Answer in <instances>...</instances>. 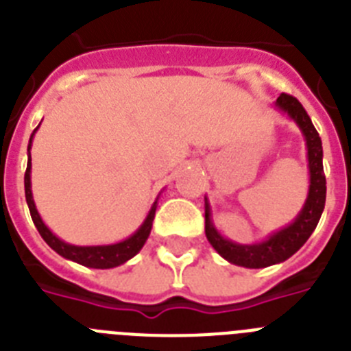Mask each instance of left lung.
Returning <instances> with one entry per match:
<instances>
[{
  "instance_id": "1",
  "label": "left lung",
  "mask_w": 351,
  "mask_h": 351,
  "mask_svg": "<svg viewBox=\"0 0 351 351\" xmlns=\"http://www.w3.org/2000/svg\"><path fill=\"white\" fill-rule=\"evenodd\" d=\"M276 107L283 110L285 114L295 121L297 126L302 132L306 138V147H308V165H309V191L306 204L293 221L283 230L269 235L265 241L256 244H235L228 239L223 237L210 221V207L206 198V235L210 246L218 251L219 255L230 263L241 265L247 269H262L281 263L290 258L293 253L304 246L309 235L316 228L320 216L325 207V195H327V186H325L324 176V149H322V138L313 126L311 117L304 110L300 101L295 96H290L287 93H281L280 98L276 100Z\"/></svg>"
}]
</instances>
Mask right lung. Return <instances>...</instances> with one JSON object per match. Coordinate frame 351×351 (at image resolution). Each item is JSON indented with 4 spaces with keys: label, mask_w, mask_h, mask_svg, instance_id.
Masks as SVG:
<instances>
[{
    "label": "right lung",
    "mask_w": 351,
    "mask_h": 351,
    "mask_svg": "<svg viewBox=\"0 0 351 351\" xmlns=\"http://www.w3.org/2000/svg\"><path fill=\"white\" fill-rule=\"evenodd\" d=\"M38 130V128H36ZM35 130V132H36ZM35 132L31 133L29 145H27V169L24 173V191H26V202L29 207L31 219L35 223L36 230L40 232L42 239L52 250L61 255L63 258L71 260V262H77L80 265H86V267L91 269H112L121 265V263L128 262L130 258L137 255L138 251L142 250V246L147 241L149 234H151V228H153V219L154 213H156V202L153 204L151 210H149L147 218L144 219V223L141 225L137 232L133 235H130L128 239L121 241L116 244H107V246H73V244H68L64 241H61L60 237H56L51 230L47 228V225L42 221L38 210H36L35 200H33V193H31V141H33V135Z\"/></svg>",
    "instance_id": "right-lung-1"
}]
</instances>
